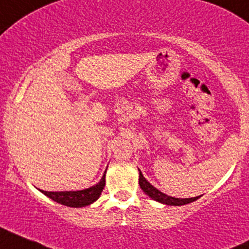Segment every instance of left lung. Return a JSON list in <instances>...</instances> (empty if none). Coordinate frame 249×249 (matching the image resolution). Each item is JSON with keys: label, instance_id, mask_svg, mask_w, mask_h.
I'll use <instances>...</instances> for the list:
<instances>
[{"label": "left lung", "instance_id": "8db88e82", "mask_svg": "<svg viewBox=\"0 0 249 249\" xmlns=\"http://www.w3.org/2000/svg\"><path fill=\"white\" fill-rule=\"evenodd\" d=\"M138 171H139V185H141L142 190H143L147 196H150L152 200L160 202V203L168 204V206H183V204L191 203V202L196 201L198 197H200V196H197V197H191V198H176V197H171V196L165 195V194H163L162 191L156 189L154 185L150 184V183L145 179V177L143 176V174H142V171L139 170V169Z\"/></svg>", "mask_w": 249, "mask_h": 249}]
</instances>
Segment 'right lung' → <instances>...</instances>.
<instances>
[{
  "label": "right lung",
  "mask_w": 249,
  "mask_h": 249,
  "mask_svg": "<svg viewBox=\"0 0 249 249\" xmlns=\"http://www.w3.org/2000/svg\"><path fill=\"white\" fill-rule=\"evenodd\" d=\"M105 174H104L99 183H97L93 187L89 188V189L78 191H40L60 204L73 207V208H81V207L89 206V204L93 203L94 201L98 200L104 187H105Z\"/></svg>",
  "instance_id": "1"
}]
</instances>
